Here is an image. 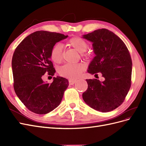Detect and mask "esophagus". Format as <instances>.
<instances>
[{
  "label": "esophagus",
  "mask_w": 146,
  "mask_h": 146,
  "mask_svg": "<svg viewBox=\"0 0 146 146\" xmlns=\"http://www.w3.org/2000/svg\"><path fill=\"white\" fill-rule=\"evenodd\" d=\"M76 82V80H72V79H69V85H74V84Z\"/></svg>",
  "instance_id": "obj_1"
}]
</instances>
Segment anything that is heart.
<instances>
[{
	"mask_svg": "<svg viewBox=\"0 0 146 146\" xmlns=\"http://www.w3.org/2000/svg\"><path fill=\"white\" fill-rule=\"evenodd\" d=\"M69 45L72 47L82 55H86L85 52L88 47V42L80 36H74L69 39ZM63 53L62 47L60 44H55L53 46L50 52V58L55 63H60L63 59ZM85 70V66L82 63L65 64L59 69L61 76L70 79H77L80 77Z\"/></svg>",
	"mask_w": 146,
	"mask_h": 146,
	"instance_id": "obj_1",
	"label": "heart"
}]
</instances>
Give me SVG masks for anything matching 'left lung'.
Masks as SVG:
<instances>
[{
	"label": "left lung",
	"mask_w": 146,
	"mask_h": 146,
	"mask_svg": "<svg viewBox=\"0 0 146 146\" xmlns=\"http://www.w3.org/2000/svg\"><path fill=\"white\" fill-rule=\"evenodd\" d=\"M83 38L92 42L96 56L88 72L98 76V79H86L88 89L82 97L90 107L102 113L111 111L124 101L131 86L132 61L130 52L121 39L107 29L94 30Z\"/></svg>",
	"instance_id": "left-lung-1"
}]
</instances>
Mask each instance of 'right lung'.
<instances>
[{
    "mask_svg": "<svg viewBox=\"0 0 146 146\" xmlns=\"http://www.w3.org/2000/svg\"><path fill=\"white\" fill-rule=\"evenodd\" d=\"M63 34L37 31L26 37L15 50L12 58L13 86L17 96L30 111L44 114L61 103L69 85L68 80L54 77L51 83L43 81L46 73L54 76L55 69L50 52L56 42L67 38Z\"/></svg>",
    "mask_w": 146,
    "mask_h": 146,
    "instance_id": "right-lung-1",
    "label": "right lung"
}]
</instances>
